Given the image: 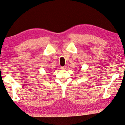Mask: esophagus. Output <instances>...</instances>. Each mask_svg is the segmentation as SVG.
<instances>
[{"label":"esophagus","mask_w":125,"mask_h":125,"mask_svg":"<svg viewBox=\"0 0 125 125\" xmlns=\"http://www.w3.org/2000/svg\"><path fill=\"white\" fill-rule=\"evenodd\" d=\"M66 68V66H62V67H61V69H62V70H64V69H65Z\"/></svg>","instance_id":"esophagus-1"}]
</instances>
